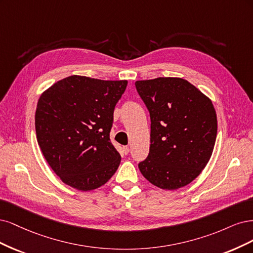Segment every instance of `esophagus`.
I'll list each match as a JSON object with an SVG mask.
<instances>
[{
    "label": "esophagus",
    "mask_w": 253,
    "mask_h": 253,
    "mask_svg": "<svg viewBox=\"0 0 253 253\" xmlns=\"http://www.w3.org/2000/svg\"><path fill=\"white\" fill-rule=\"evenodd\" d=\"M122 150H123V153L125 154V156H126V154H128L129 153V147H128V146H124V147H123V149H122Z\"/></svg>",
    "instance_id": "obj_1"
}]
</instances>
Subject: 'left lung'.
Wrapping results in <instances>:
<instances>
[{
  "label": "left lung",
  "instance_id": "1",
  "mask_svg": "<svg viewBox=\"0 0 253 253\" xmlns=\"http://www.w3.org/2000/svg\"><path fill=\"white\" fill-rule=\"evenodd\" d=\"M150 115V149L138 164L152 185L176 190L197 178L212 154L217 133L213 104L182 78L136 81Z\"/></svg>",
  "mask_w": 253,
  "mask_h": 253
}]
</instances>
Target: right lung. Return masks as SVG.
<instances>
[{
  "instance_id": "1",
  "label": "right lung",
  "mask_w": 253,
  "mask_h": 253,
  "mask_svg": "<svg viewBox=\"0 0 253 253\" xmlns=\"http://www.w3.org/2000/svg\"><path fill=\"white\" fill-rule=\"evenodd\" d=\"M127 83L70 76L41 94L36 110L37 140L63 183L90 191L115 174L121 156L109 132L113 110Z\"/></svg>"
}]
</instances>
